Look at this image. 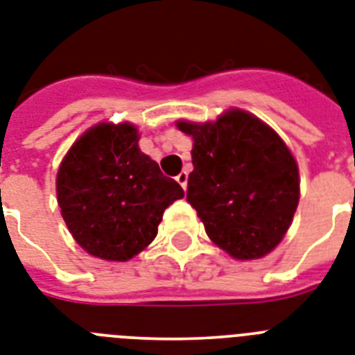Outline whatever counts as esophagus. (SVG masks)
Masks as SVG:
<instances>
[{
	"label": "esophagus",
	"instance_id": "34e87169",
	"mask_svg": "<svg viewBox=\"0 0 355 355\" xmlns=\"http://www.w3.org/2000/svg\"><path fill=\"white\" fill-rule=\"evenodd\" d=\"M177 182L180 184V186H182L184 191H186V187H187V173H186V171H182V173H180V175H178V177H177Z\"/></svg>",
	"mask_w": 355,
	"mask_h": 355
}]
</instances>
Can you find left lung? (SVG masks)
Instances as JSON below:
<instances>
[{"mask_svg": "<svg viewBox=\"0 0 355 355\" xmlns=\"http://www.w3.org/2000/svg\"><path fill=\"white\" fill-rule=\"evenodd\" d=\"M193 138L187 202L207 237L237 261L266 257L292 226L301 197L299 166L275 129L230 107L213 122L177 120Z\"/></svg>", "mask_w": 355, "mask_h": 355, "instance_id": "obj_1", "label": "left lung"}]
</instances>
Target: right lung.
Masks as SVG:
<instances>
[{"label":"right lung","instance_id":"obj_1","mask_svg":"<svg viewBox=\"0 0 355 355\" xmlns=\"http://www.w3.org/2000/svg\"><path fill=\"white\" fill-rule=\"evenodd\" d=\"M131 122H100L65 153L56 198L78 246L103 261L125 262L155 241L164 209L184 197L142 153Z\"/></svg>","mask_w":355,"mask_h":355}]
</instances>
